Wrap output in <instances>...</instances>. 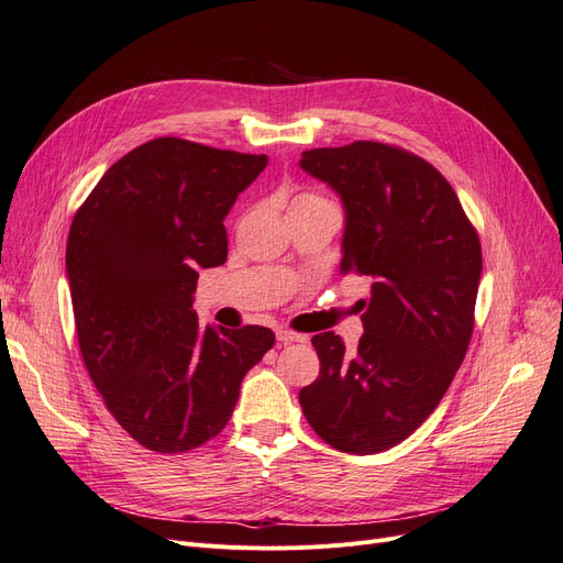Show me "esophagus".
<instances>
[{
  "label": "esophagus",
  "instance_id": "esophagus-1",
  "mask_svg": "<svg viewBox=\"0 0 563 563\" xmlns=\"http://www.w3.org/2000/svg\"><path fill=\"white\" fill-rule=\"evenodd\" d=\"M277 340L282 345H291V343H305V335H300V333H296V331H288V329H279L277 331Z\"/></svg>",
  "mask_w": 563,
  "mask_h": 563
}]
</instances>
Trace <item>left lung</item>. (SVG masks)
<instances>
[{"label":"left lung","instance_id":"1","mask_svg":"<svg viewBox=\"0 0 563 563\" xmlns=\"http://www.w3.org/2000/svg\"><path fill=\"white\" fill-rule=\"evenodd\" d=\"M300 168L345 209L343 275L371 277L354 350L312 338L319 378L302 413L329 446L371 455L397 446L439 406L465 360L482 244L449 180L413 152L354 141L302 152Z\"/></svg>","mask_w":563,"mask_h":563}]
</instances>
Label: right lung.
<instances>
[{"label":"right lung","instance_id":"add662e5","mask_svg":"<svg viewBox=\"0 0 563 563\" xmlns=\"http://www.w3.org/2000/svg\"><path fill=\"white\" fill-rule=\"evenodd\" d=\"M265 155L155 139L81 203L65 251L81 360L114 420L157 453L207 444L275 345L265 327L199 329V269L223 265L232 203Z\"/></svg>","mask_w":563,"mask_h":563}]
</instances>
